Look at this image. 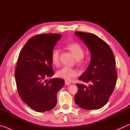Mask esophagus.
I'll list each match as a JSON object with an SVG mask.
<instances>
[{"instance_id": "esophagus-1", "label": "esophagus", "mask_w": 130, "mask_h": 130, "mask_svg": "<svg viewBox=\"0 0 130 130\" xmlns=\"http://www.w3.org/2000/svg\"><path fill=\"white\" fill-rule=\"evenodd\" d=\"M65 84L66 85H71V84H70V83H69V82H68V81H65Z\"/></svg>"}]
</instances>
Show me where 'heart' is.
Returning <instances> with one entry per match:
<instances>
[{"label": "heart", "mask_w": 130, "mask_h": 130, "mask_svg": "<svg viewBox=\"0 0 130 130\" xmlns=\"http://www.w3.org/2000/svg\"><path fill=\"white\" fill-rule=\"evenodd\" d=\"M66 48L74 56L78 64H83L85 62L83 58L84 56V49L81 45L74 42L68 45ZM60 54L61 50L59 49H54L52 52L51 58L52 63L54 65L58 66L60 64ZM78 75V72L77 70L69 67H63L57 72V76L58 77L68 81L72 80V78L76 77Z\"/></svg>", "instance_id": "b5f03b06"}]
</instances>
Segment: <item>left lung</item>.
I'll return each instance as SVG.
<instances>
[{"instance_id": "1", "label": "left lung", "mask_w": 130, "mask_h": 130, "mask_svg": "<svg viewBox=\"0 0 130 130\" xmlns=\"http://www.w3.org/2000/svg\"><path fill=\"white\" fill-rule=\"evenodd\" d=\"M91 53V62L78 79L88 86L77 84L74 102L81 108L98 109L107 104L117 80L116 61L109 45L96 35L76 31Z\"/></svg>"}]
</instances>
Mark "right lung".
I'll return each instance as SVG.
<instances>
[{"label":"right lung","instance_id":"right-lung-1","mask_svg":"<svg viewBox=\"0 0 130 130\" xmlns=\"http://www.w3.org/2000/svg\"><path fill=\"white\" fill-rule=\"evenodd\" d=\"M59 34H38L27 41L19 53L15 70L17 88L23 102L36 112L49 111L56 106L57 94L64 85L54 75L51 58Z\"/></svg>","mask_w":130,"mask_h":130}]
</instances>
